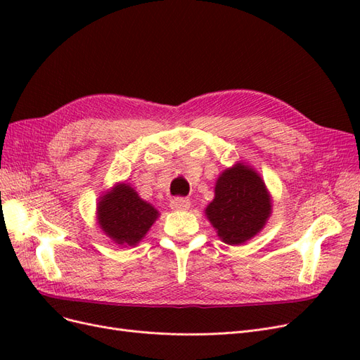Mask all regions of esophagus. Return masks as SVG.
Returning <instances> with one entry per match:
<instances>
[{
  "label": "esophagus",
  "mask_w": 360,
  "mask_h": 360,
  "mask_svg": "<svg viewBox=\"0 0 360 360\" xmlns=\"http://www.w3.org/2000/svg\"><path fill=\"white\" fill-rule=\"evenodd\" d=\"M172 210L180 212V210H188L191 207V201L188 198H174L169 204Z\"/></svg>",
  "instance_id": "1"
}]
</instances>
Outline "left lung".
I'll return each mask as SVG.
<instances>
[{"mask_svg": "<svg viewBox=\"0 0 360 360\" xmlns=\"http://www.w3.org/2000/svg\"><path fill=\"white\" fill-rule=\"evenodd\" d=\"M271 195L263 177L245 162L224 169L214 184V198L205 216L226 245H243L266 226Z\"/></svg>", "mask_w": 360, "mask_h": 360, "instance_id": "1", "label": "left lung"}]
</instances>
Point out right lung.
<instances>
[{"label": "right lung", "instance_id": "right-lung-1", "mask_svg": "<svg viewBox=\"0 0 360 360\" xmlns=\"http://www.w3.org/2000/svg\"><path fill=\"white\" fill-rule=\"evenodd\" d=\"M159 216L158 209L126 181L102 192L96 205L97 225L118 246H136Z\"/></svg>", "mask_w": 360, "mask_h": 360}]
</instances>
